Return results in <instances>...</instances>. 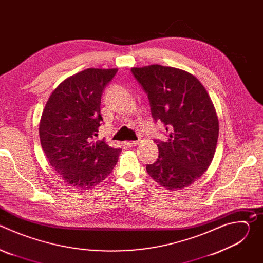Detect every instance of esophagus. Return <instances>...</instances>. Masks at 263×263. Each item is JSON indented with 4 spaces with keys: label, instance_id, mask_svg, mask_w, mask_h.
Listing matches in <instances>:
<instances>
[{
    "label": "esophagus",
    "instance_id": "1",
    "mask_svg": "<svg viewBox=\"0 0 263 263\" xmlns=\"http://www.w3.org/2000/svg\"><path fill=\"white\" fill-rule=\"evenodd\" d=\"M138 142H139V141H126L125 143H126V145H127V146L134 147V146H136V145L138 144Z\"/></svg>",
    "mask_w": 263,
    "mask_h": 263
}]
</instances>
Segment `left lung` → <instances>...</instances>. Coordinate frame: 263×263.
Returning <instances> with one entry per match:
<instances>
[{
	"label": "left lung",
	"mask_w": 263,
	"mask_h": 263,
	"mask_svg": "<svg viewBox=\"0 0 263 263\" xmlns=\"http://www.w3.org/2000/svg\"><path fill=\"white\" fill-rule=\"evenodd\" d=\"M151 104L152 116L168 132L158 140L159 156L146 172L163 189L189 187L209 167L218 138V119L203 84L193 73L172 66L132 67Z\"/></svg>",
	"instance_id": "obj_1"
}]
</instances>
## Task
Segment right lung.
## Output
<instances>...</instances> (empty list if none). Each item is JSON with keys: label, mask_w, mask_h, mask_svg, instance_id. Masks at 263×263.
I'll use <instances>...</instances> for the list:
<instances>
[{"label": "right lung", "mask_w": 263, "mask_h": 263, "mask_svg": "<svg viewBox=\"0 0 263 263\" xmlns=\"http://www.w3.org/2000/svg\"><path fill=\"white\" fill-rule=\"evenodd\" d=\"M118 68H86L51 93L40 123V137L51 166L67 185L90 190L112 172L121 148L95 141L103 121L101 97Z\"/></svg>", "instance_id": "obj_1"}]
</instances>
